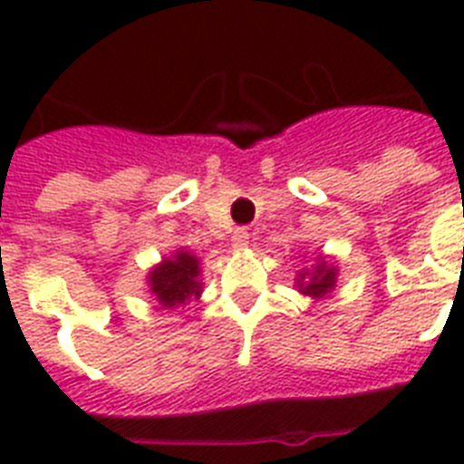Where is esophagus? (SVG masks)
Returning a JSON list of instances; mask_svg holds the SVG:
<instances>
[{"label": "esophagus", "mask_w": 464, "mask_h": 464, "mask_svg": "<svg viewBox=\"0 0 464 464\" xmlns=\"http://www.w3.org/2000/svg\"><path fill=\"white\" fill-rule=\"evenodd\" d=\"M247 243H250V233H247V228H236L231 236L233 250H246Z\"/></svg>", "instance_id": "esophagus-1"}]
</instances>
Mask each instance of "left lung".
Here are the masks:
<instances>
[{
  "mask_svg": "<svg viewBox=\"0 0 464 464\" xmlns=\"http://www.w3.org/2000/svg\"><path fill=\"white\" fill-rule=\"evenodd\" d=\"M339 279V267L332 260H327L324 255H317L315 265H310L305 269H298L296 275V289L298 294H304V296L320 298L330 296L334 286H337Z\"/></svg>",
  "mask_w": 464,
  "mask_h": 464,
  "instance_id": "8db88e82",
  "label": "left lung"
}]
</instances>
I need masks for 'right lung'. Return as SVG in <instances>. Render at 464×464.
<instances>
[{
    "instance_id": "right-lung-1",
    "label": "right lung",
    "mask_w": 464,
    "mask_h": 464,
    "mask_svg": "<svg viewBox=\"0 0 464 464\" xmlns=\"http://www.w3.org/2000/svg\"><path fill=\"white\" fill-rule=\"evenodd\" d=\"M199 275H202L199 257L185 247H178L173 250V255H168L159 265L149 269V294L163 310L180 308V305H188L189 301H199L202 296L204 284Z\"/></svg>"
}]
</instances>
